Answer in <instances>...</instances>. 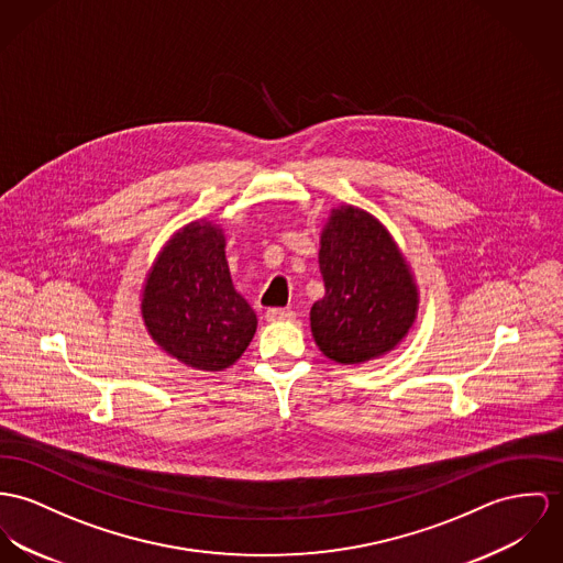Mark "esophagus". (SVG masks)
I'll return each mask as SVG.
<instances>
[{
  "label": "esophagus",
  "mask_w": 563,
  "mask_h": 563,
  "mask_svg": "<svg viewBox=\"0 0 563 563\" xmlns=\"http://www.w3.org/2000/svg\"><path fill=\"white\" fill-rule=\"evenodd\" d=\"M265 317H267V321H289L296 317V312L291 308H269L265 312Z\"/></svg>",
  "instance_id": "obj_1"
}]
</instances>
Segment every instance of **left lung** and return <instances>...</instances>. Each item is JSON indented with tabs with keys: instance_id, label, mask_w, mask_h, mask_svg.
Masks as SVG:
<instances>
[{
	"instance_id": "8db88e82",
	"label": "left lung",
	"mask_w": 563,
	"mask_h": 563,
	"mask_svg": "<svg viewBox=\"0 0 563 563\" xmlns=\"http://www.w3.org/2000/svg\"><path fill=\"white\" fill-rule=\"evenodd\" d=\"M325 296L310 308L317 346L339 364L388 353L413 325L418 289L386 227L364 210H334L321 233Z\"/></svg>"
}]
</instances>
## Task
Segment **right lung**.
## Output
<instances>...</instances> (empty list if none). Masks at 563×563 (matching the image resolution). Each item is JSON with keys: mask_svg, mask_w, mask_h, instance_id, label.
Wrapping results in <instances>:
<instances>
[{"mask_svg": "<svg viewBox=\"0 0 563 563\" xmlns=\"http://www.w3.org/2000/svg\"><path fill=\"white\" fill-rule=\"evenodd\" d=\"M141 312L152 339L197 371L231 366L257 330L255 310L233 289L222 229L206 220L167 242L147 274Z\"/></svg>", "mask_w": 563, "mask_h": 563, "instance_id": "right-lung-1", "label": "right lung"}]
</instances>
